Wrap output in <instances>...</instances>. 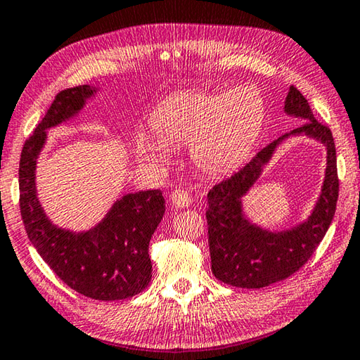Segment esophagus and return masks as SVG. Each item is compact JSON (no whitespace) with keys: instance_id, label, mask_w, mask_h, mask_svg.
Segmentation results:
<instances>
[{"instance_id":"obj_1","label":"esophagus","mask_w":360,"mask_h":360,"mask_svg":"<svg viewBox=\"0 0 360 360\" xmlns=\"http://www.w3.org/2000/svg\"><path fill=\"white\" fill-rule=\"evenodd\" d=\"M169 201H172L176 207H188L192 202L191 195L181 191V188H174V191L169 193Z\"/></svg>"}]
</instances>
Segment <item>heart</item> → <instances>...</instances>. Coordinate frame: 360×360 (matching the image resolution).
I'll list each match as a JSON object with an SVG mask.
<instances>
[{"label":"heart","instance_id":"1","mask_svg":"<svg viewBox=\"0 0 360 360\" xmlns=\"http://www.w3.org/2000/svg\"><path fill=\"white\" fill-rule=\"evenodd\" d=\"M263 121V99L250 88L231 93L187 91L155 110L153 129L158 140L145 136L141 146L160 160L167 146L191 143V158L202 173L225 174L250 151Z\"/></svg>","mask_w":360,"mask_h":360}]
</instances>
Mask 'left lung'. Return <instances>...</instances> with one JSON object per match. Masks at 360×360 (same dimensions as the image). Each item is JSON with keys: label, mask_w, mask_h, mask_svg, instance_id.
Here are the masks:
<instances>
[{"label": "left lung", "mask_w": 360, "mask_h": 360, "mask_svg": "<svg viewBox=\"0 0 360 360\" xmlns=\"http://www.w3.org/2000/svg\"><path fill=\"white\" fill-rule=\"evenodd\" d=\"M285 112L305 120L290 135L305 134L328 146V168L321 197L309 220L290 231L259 230L244 217L240 198L258 179L261 168L288 134L269 143L243 168L209 191L206 220L211 269L220 282L238 288H264L297 272L315 253L335 214L340 184L330 129L315 120L309 102L294 84L286 96Z\"/></svg>", "instance_id": "obj_1"}]
</instances>
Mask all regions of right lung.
<instances>
[{
	"instance_id": "add662e5",
	"label": "right lung",
	"mask_w": 360,
	"mask_h": 360,
	"mask_svg": "<svg viewBox=\"0 0 360 360\" xmlns=\"http://www.w3.org/2000/svg\"><path fill=\"white\" fill-rule=\"evenodd\" d=\"M93 93L88 84L60 91L25 141L18 168L20 214L31 244L64 283L91 299L120 300L141 292L151 282L148 248L165 212L162 192L124 195L93 230L72 233L47 219L34 184L36 159L44 146L45 130L75 115Z\"/></svg>"
}]
</instances>
